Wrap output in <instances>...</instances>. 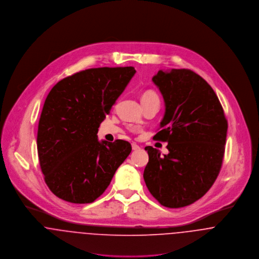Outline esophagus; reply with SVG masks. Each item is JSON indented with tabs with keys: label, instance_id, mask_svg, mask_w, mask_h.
<instances>
[{
	"label": "esophagus",
	"instance_id": "esophagus-1",
	"mask_svg": "<svg viewBox=\"0 0 259 259\" xmlns=\"http://www.w3.org/2000/svg\"><path fill=\"white\" fill-rule=\"evenodd\" d=\"M132 149L135 150V151H136V150H139V149H140V146H138L137 144L133 143L132 144Z\"/></svg>",
	"mask_w": 259,
	"mask_h": 259
}]
</instances>
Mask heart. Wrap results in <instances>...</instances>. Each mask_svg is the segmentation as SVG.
I'll return each instance as SVG.
<instances>
[{
    "mask_svg": "<svg viewBox=\"0 0 259 259\" xmlns=\"http://www.w3.org/2000/svg\"><path fill=\"white\" fill-rule=\"evenodd\" d=\"M151 101H159L160 102V98L158 96V94L153 91V90H147L145 91L142 96H141V102L142 104H146L148 102H151Z\"/></svg>",
    "mask_w": 259,
    "mask_h": 259,
    "instance_id": "heart-1",
    "label": "heart"
}]
</instances>
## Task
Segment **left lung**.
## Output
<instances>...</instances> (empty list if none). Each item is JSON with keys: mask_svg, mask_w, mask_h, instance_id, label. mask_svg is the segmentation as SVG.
<instances>
[{"mask_svg": "<svg viewBox=\"0 0 259 259\" xmlns=\"http://www.w3.org/2000/svg\"><path fill=\"white\" fill-rule=\"evenodd\" d=\"M166 105L153 137L168 142V155L145 147L144 181L162 205L178 208L200 200L217 180L225 156L228 120L210 85L191 69L159 70L152 78Z\"/></svg>", "mask_w": 259, "mask_h": 259, "instance_id": "8db88e82", "label": "left lung"}]
</instances>
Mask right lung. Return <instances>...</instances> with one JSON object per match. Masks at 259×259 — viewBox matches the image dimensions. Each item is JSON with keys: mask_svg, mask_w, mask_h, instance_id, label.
Wrapping results in <instances>:
<instances>
[{"mask_svg": "<svg viewBox=\"0 0 259 259\" xmlns=\"http://www.w3.org/2000/svg\"><path fill=\"white\" fill-rule=\"evenodd\" d=\"M135 72L133 66L89 68L61 79L50 91L36 146L45 182L59 199L95 201L131 153L129 142H99L97 132Z\"/></svg>", "mask_w": 259, "mask_h": 259, "instance_id": "obj_1", "label": "right lung"}]
</instances>
